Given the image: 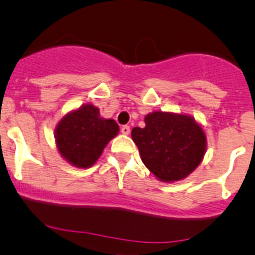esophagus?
Wrapping results in <instances>:
<instances>
[{
    "label": "esophagus",
    "mask_w": 255,
    "mask_h": 255,
    "mask_svg": "<svg viewBox=\"0 0 255 255\" xmlns=\"http://www.w3.org/2000/svg\"><path fill=\"white\" fill-rule=\"evenodd\" d=\"M121 132H122V134H125V135L129 134V132H130L129 126H123V127L121 128Z\"/></svg>",
    "instance_id": "1"
}]
</instances>
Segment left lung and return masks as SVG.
<instances>
[{"label":"left lung","instance_id":"1","mask_svg":"<svg viewBox=\"0 0 255 255\" xmlns=\"http://www.w3.org/2000/svg\"><path fill=\"white\" fill-rule=\"evenodd\" d=\"M144 128L130 132L142 162L160 182L187 178L203 160L207 137L203 127L190 115L174 112L148 113Z\"/></svg>","mask_w":255,"mask_h":255}]
</instances>
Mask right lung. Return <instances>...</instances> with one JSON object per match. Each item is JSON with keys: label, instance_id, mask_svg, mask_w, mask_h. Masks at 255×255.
<instances>
[{"label": "right lung", "instance_id": "1", "mask_svg": "<svg viewBox=\"0 0 255 255\" xmlns=\"http://www.w3.org/2000/svg\"><path fill=\"white\" fill-rule=\"evenodd\" d=\"M120 132L115 120L101 117L100 110L86 103L59 120L54 129L56 147L61 157L77 168H90Z\"/></svg>", "mask_w": 255, "mask_h": 255}]
</instances>
